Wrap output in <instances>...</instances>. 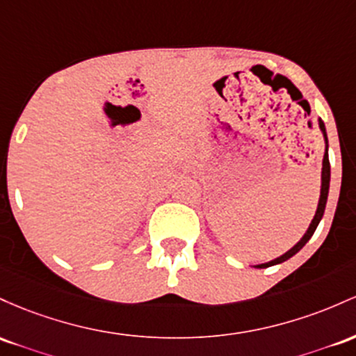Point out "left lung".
Wrapping results in <instances>:
<instances>
[{
    "label": "left lung",
    "mask_w": 356,
    "mask_h": 356,
    "mask_svg": "<svg viewBox=\"0 0 356 356\" xmlns=\"http://www.w3.org/2000/svg\"><path fill=\"white\" fill-rule=\"evenodd\" d=\"M319 129H321L323 136H325V143H326V149H325V156H323V170H321V195H319V202H318V209H316V213H314L313 220H311L309 227H307L306 234L302 235V238L299 241L296 245L293 247V249L287 250L286 254H282L281 257L274 259V261H269L266 262V264H257L254 267H257V269H266V267H270V266H275V264H281V262L287 261V259L293 257L294 254H298L299 250L302 249V247L306 245V242L309 241L311 237H313L314 230H316L318 223L321 222L323 218V213H325V209H326V200H328V191H330V159H328V136H326V127H325V122L319 119Z\"/></svg>",
    "instance_id": "8db88e82"
}]
</instances>
